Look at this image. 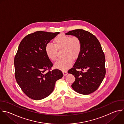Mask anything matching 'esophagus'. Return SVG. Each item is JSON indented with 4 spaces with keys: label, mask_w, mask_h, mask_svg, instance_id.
<instances>
[{
    "label": "esophagus",
    "mask_w": 124,
    "mask_h": 124,
    "mask_svg": "<svg viewBox=\"0 0 124 124\" xmlns=\"http://www.w3.org/2000/svg\"><path fill=\"white\" fill-rule=\"evenodd\" d=\"M63 74H64V76H66V75L67 74L68 72H67V70H63Z\"/></svg>",
    "instance_id": "34e87169"
}]
</instances>
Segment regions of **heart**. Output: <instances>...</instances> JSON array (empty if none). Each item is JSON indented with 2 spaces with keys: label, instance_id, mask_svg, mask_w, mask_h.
<instances>
[{
  "label": "heart",
  "instance_id": "1",
  "mask_svg": "<svg viewBox=\"0 0 124 124\" xmlns=\"http://www.w3.org/2000/svg\"><path fill=\"white\" fill-rule=\"evenodd\" d=\"M62 49L63 58L55 63V67L64 70L70 68L72 64V60H76L80 55L82 50L81 40L76 36L60 34L54 38V44L48 43L45 48L47 56L53 61L57 59V50Z\"/></svg>",
  "mask_w": 124,
  "mask_h": 124
}]
</instances>
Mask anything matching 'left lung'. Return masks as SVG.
<instances>
[{
	"mask_svg": "<svg viewBox=\"0 0 124 124\" xmlns=\"http://www.w3.org/2000/svg\"><path fill=\"white\" fill-rule=\"evenodd\" d=\"M66 34L78 37L82 44L80 55L68 71L75 78L71 87L82 94L92 93L99 88L106 74L105 57L101 44L95 35L82 29L70 31Z\"/></svg>",
	"mask_w": 124,
	"mask_h": 124,
	"instance_id": "1",
	"label": "left lung"
}]
</instances>
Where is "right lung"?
<instances>
[{"instance_id":"right-lung-1","label":"right lung","mask_w":124,"mask_h":124,"mask_svg":"<svg viewBox=\"0 0 124 124\" xmlns=\"http://www.w3.org/2000/svg\"><path fill=\"white\" fill-rule=\"evenodd\" d=\"M60 32L36 31L21 41L14 58L15 75L17 84L29 98L39 100L53 92L62 72L52 70L53 63L45 53V46Z\"/></svg>"}]
</instances>
